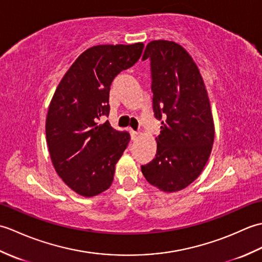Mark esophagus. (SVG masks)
<instances>
[{
  "label": "esophagus",
  "instance_id": "obj_1",
  "mask_svg": "<svg viewBox=\"0 0 262 262\" xmlns=\"http://www.w3.org/2000/svg\"><path fill=\"white\" fill-rule=\"evenodd\" d=\"M130 136H132V140H136V138L140 136V133H137L135 130H130Z\"/></svg>",
  "mask_w": 262,
  "mask_h": 262
}]
</instances>
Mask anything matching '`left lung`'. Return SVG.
Here are the masks:
<instances>
[{"label":"left lung","mask_w":262,"mask_h":262,"mask_svg":"<svg viewBox=\"0 0 262 262\" xmlns=\"http://www.w3.org/2000/svg\"><path fill=\"white\" fill-rule=\"evenodd\" d=\"M151 60L153 111L161 122L157 154L142 165L148 183L164 192L182 190L202 173L213 147L215 127L207 90L196 63L179 43L153 40L143 60Z\"/></svg>","instance_id":"obj_1"}]
</instances>
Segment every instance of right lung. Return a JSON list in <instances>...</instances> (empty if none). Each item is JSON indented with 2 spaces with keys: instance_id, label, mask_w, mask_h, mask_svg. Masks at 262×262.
<instances>
[{
  "instance_id": "right-lung-1",
  "label": "right lung",
  "mask_w": 262,
  "mask_h": 262,
  "mask_svg": "<svg viewBox=\"0 0 262 262\" xmlns=\"http://www.w3.org/2000/svg\"><path fill=\"white\" fill-rule=\"evenodd\" d=\"M143 42L98 45L83 52L66 72L49 103L46 140L57 174L72 190L94 197L111 186L116 163L130 136L109 121L111 82L140 59Z\"/></svg>"
}]
</instances>
